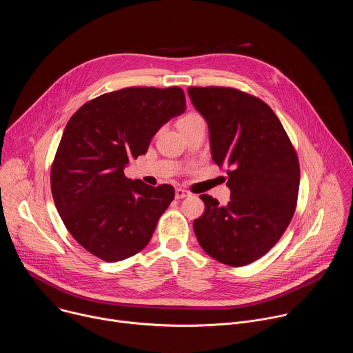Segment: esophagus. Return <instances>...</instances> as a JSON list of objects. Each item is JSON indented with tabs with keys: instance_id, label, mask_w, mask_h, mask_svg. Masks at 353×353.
Returning a JSON list of instances; mask_svg holds the SVG:
<instances>
[{
	"instance_id": "1",
	"label": "esophagus",
	"mask_w": 353,
	"mask_h": 353,
	"mask_svg": "<svg viewBox=\"0 0 353 353\" xmlns=\"http://www.w3.org/2000/svg\"><path fill=\"white\" fill-rule=\"evenodd\" d=\"M190 195V191L187 190H183V188H176V198L177 199H181V198H185Z\"/></svg>"
}]
</instances>
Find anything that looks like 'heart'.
I'll return each mask as SVG.
<instances>
[{"label": "heart", "instance_id": "1", "mask_svg": "<svg viewBox=\"0 0 353 353\" xmlns=\"http://www.w3.org/2000/svg\"><path fill=\"white\" fill-rule=\"evenodd\" d=\"M203 117H201L199 114L196 113H188L185 114L180 121H179V125H183V124H187V123H192V121H196V120H201Z\"/></svg>", "mask_w": 353, "mask_h": 353}]
</instances>
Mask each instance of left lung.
<instances>
[{"instance_id": "8db88e82", "label": "left lung", "mask_w": 353, "mask_h": 353, "mask_svg": "<svg viewBox=\"0 0 353 353\" xmlns=\"http://www.w3.org/2000/svg\"><path fill=\"white\" fill-rule=\"evenodd\" d=\"M210 127L212 161L226 166L230 201L201 194L205 212L192 228L208 256L230 267L261 259L289 226L299 194L296 150L276 114L254 94L228 86H190Z\"/></svg>"}]
</instances>
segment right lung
<instances>
[{"label": "right lung", "instance_id": "1", "mask_svg": "<svg viewBox=\"0 0 353 353\" xmlns=\"http://www.w3.org/2000/svg\"><path fill=\"white\" fill-rule=\"evenodd\" d=\"M184 110L179 86H130L89 100L67 123L50 184L67 230L94 257L125 260L152 237L174 188L132 181L124 166L146 154L157 131Z\"/></svg>", "mask_w": 353, "mask_h": 353}]
</instances>
